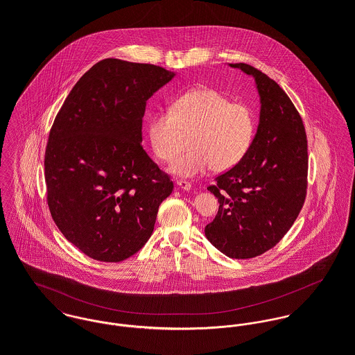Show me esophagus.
<instances>
[{
  "label": "esophagus",
  "mask_w": 355,
  "mask_h": 355,
  "mask_svg": "<svg viewBox=\"0 0 355 355\" xmlns=\"http://www.w3.org/2000/svg\"><path fill=\"white\" fill-rule=\"evenodd\" d=\"M176 186L180 189V190H190L191 189V184L186 180H176Z\"/></svg>",
  "instance_id": "1"
}]
</instances>
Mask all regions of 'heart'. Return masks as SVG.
Masks as SVG:
<instances>
[{"mask_svg":"<svg viewBox=\"0 0 355 355\" xmlns=\"http://www.w3.org/2000/svg\"><path fill=\"white\" fill-rule=\"evenodd\" d=\"M255 127L249 105L232 102L214 89L197 87L179 96L171 109L152 114L146 131L153 153L162 161H171L183 135L190 134V149L175 158L169 171L193 178L210 168L224 172L238 165L253 145Z\"/></svg>","mask_w":355,"mask_h":355,"instance_id":"b5f03b06","label":"heart"}]
</instances>
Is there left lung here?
<instances>
[{
  "instance_id": "8db88e82",
  "label": "left lung",
  "mask_w": 355,
  "mask_h": 355,
  "mask_svg": "<svg viewBox=\"0 0 355 355\" xmlns=\"http://www.w3.org/2000/svg\"><path fill=\"white\" fill-rule=\"evenodd\" d=\"M252 76L259 120L246 157L207 190L218 211L205 227L207 241L230 258L272 249L297 220L306 197L307 141L302 119L283 89L249 64H228Z\"/></svg>"
}]
</instances>
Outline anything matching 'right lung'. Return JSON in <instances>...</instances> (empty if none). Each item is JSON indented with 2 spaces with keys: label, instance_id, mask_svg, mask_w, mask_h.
<instances>
[{
  "label": "right lung",
  "instance_id": "right-lung-1",
  "mask_svg": "<svg viewBox=\"0 0 355 355\" xmlns=\"http://www.w3.org/2000/svg\"><path fill=\"white\" fill-rule=\"evenodd\" d=\"M176 76L152 64L106 58L73 86L45 153L51 217L82 253L120 262L152 236L173 183L142 148L146 101Z\"/></svg>",
  "mask_w": 355,
  "mask_h": 355
}]
</instances>
